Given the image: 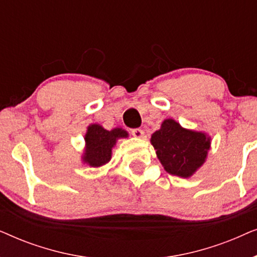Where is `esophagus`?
I'll list each match as a JSON object with an SVG mask.
<instances>
[{
    "label": "esophagus",
    "instance_id": "obj_1",
    "mask_svg": "<svg viewBox=\"0 0 257 257\" xmlns=\"http://www.w3.org/2000/svg\"><path fill=\"white\" fill-rule=\"evenodd\" d=\"M131 133H132L133 137H136V138H144V136H145V132H144L142 128L132 130Z\"/></svg>",
    "mask_w": 257,
    "mask_h": 257
}]
</instances>
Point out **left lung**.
Here are the masks:
<instances>
[{"label": "left lung", "mask_w": 257, "mask_h": 257, "mask_svg": "<svg viewBox=\"0 0 257 257\" xmlns=\"http://www.w3.org/2000/svg\"><path fill=\"white\" fill-rule=\"evenodd\" d=\"M151 143L166 172L180 178H189L202 166L210 147L205 133L186 130L173 119L164 120Z\"/></svg>", "instance_id": "obj_1"}]
</instances>
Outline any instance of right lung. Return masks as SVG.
Segmentation results:
<instances>
[{"mask_svg": "<svg viewBox=\"0 0 257 257\" xmlns=\"http://www.w3.org/2000/svg\"><path fill=\"white\" fill-rule=\"evenodd\" d=\"M127 132L121 128L107 131L98 124H92L87 127L85 135L86 149L83 156L84 163L92 167H100L107 164L111 159L112 147L115 145L118 138H126Z\"/></svg>", "mask_w": 257, "mask_h": 257, "instance_id": "1", "label": "right lung"}]
</instances>
